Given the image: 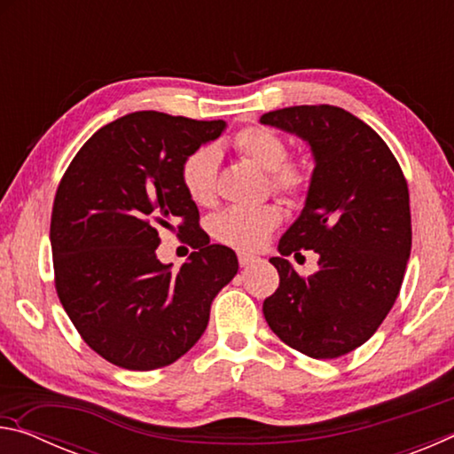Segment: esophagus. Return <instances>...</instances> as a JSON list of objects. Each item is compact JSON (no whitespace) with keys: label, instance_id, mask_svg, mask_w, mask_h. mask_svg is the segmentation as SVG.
Instances as JSON below:
<instances>
[{"label":"esophagus","instance_id":"34e87169","mask_svg":"<svg viewBox=\"0 0 454 454\" xmlns=\"http://www.w3.org/2000/svg\"><path fill=\"white\" fill-rule=\"evenodd\" d=\"M256 260V256H252V254H246V252H238V262H240V266L244 268V266H248V264H252Z\"/></svg>","mask_w":454,"mask_h":454}]
</instances>
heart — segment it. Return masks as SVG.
Masks as SVG:
<instances>
[{
  "mask_svg": "<svg viewBox=\"0 0 454 454\" xmlns=\"http://www.w3.org/2000/svg\"><path fill=\"white\" fill-rule=\"evenodd\" d=\"M234 148L242 158L268 172L270 190L286 200H298L310 186V170L304 160L288 158V145L280 134L266 126H246L234 136ZM218 150L198 145L180 166V182L192 202L214 206L218 200ZM280 210L272 204L256 208L232 206L210 220V234L238 250H258L280 224Z\"/></svg>",
  "mask_w": 454,
  "mask_h": 454,
  "instance_id": "b5f03b06",
  "label": "heart"
}]
</instances>
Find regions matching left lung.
I'll use <instances>...</instances> for the list:
<instances>
[{"label": "left lung", "mask_w": 454, "mask_h": 454, "mask_svg": "<svg viewBox=\"0 0 454 454\" xmlns=\"http://www.w3.org/2000/svg\"><path fill=\"white\" fill-rule=\"evenodd\" d=\"M262 124L310 144L314 172L304 210L270 258L280 276L264 318L290 348L312 358L348 355L393 309L411 256L409 186L395 153L342 107L292 106ZM319 254V270L301 277L284 255Z\"/></svg>", "instance_id": "obj_1"}]
</instances>
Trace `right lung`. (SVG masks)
<instances>
[{
  "mask_svg": "<svg viewBox=\"0 0 454 454\" xmlns=\"http://www.w3.org/2000/svg\"><path fill=\"white\" fill-rule=\"evenodd\" d=\"M224 128V120L128 114L99 128L61 176L50 224L53 280L83 342L107 363L128 371L176 363L238 272L234 250L210 244L180 182L182 160ZM162 229L199 250L180 271L155 258Z\"/></svg>",
  "mask_w": 454,
  "mask_h": 454,
  "instance_id": "right-lung-1",
  "label": "right lung"
}]
</instances>
